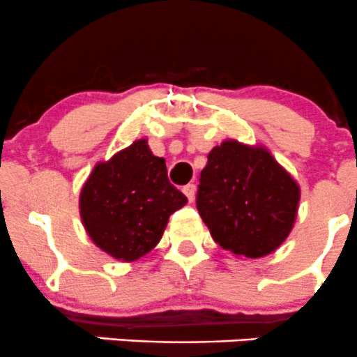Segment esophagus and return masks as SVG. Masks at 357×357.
<instances>
[{
    "label": "esophagus",
    "mask_w": 357,
    "mask_h": 357,
    "mask_svg": "<svg viewBox=\"0 0 357 357\" xmlns=\"http://www.w3.org/2000/svg\"><path fill=\"white\" fill-rule=\"evenodd\" d=\"M195 192H197L195 185H186L185 188H183V193H185V195H186V199H188L190 202H193V200H195Z\"/></svg>",
    "instance_id": "esophagus-1"
}]
</instances>
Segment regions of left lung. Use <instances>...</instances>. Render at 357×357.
Instances as JSON below:
<instances>
[{"label":"left lung","mask_w":357,"mask_h":357,"mask_svg":"<svg viewBox=\"0 0 357 357\" xmlns=\"http://www.w3.org/2000/svg\"><path fill=\"white\" fill-rule=\"evenodd\" d=\"M298 200L297 181L261 145L226 139L200 172L199 214L215 243L240 257H264L282 245Z\"/></svg>","instance_id":"obj_1"}]
</instances>
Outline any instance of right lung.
Returning a JSON list of instances; mask_svg holds the SVG:
<instances>
[{"label":"right lung","mask_w":357,"mask_h":357,"mask_svg":"<svg viewBox=\"0 0 357 357\" xmlns=\"http://www.w3.org/2000/svg\"><path fill=\"white\" fill-rule=\"evenodd\" d=\"M188 202L169 183L167 167L146 139L98 162L82 185L79 212L96 247L132 262L160 242L169 215Z\"/></svg>","instance_id":"add662e5"}]
</instances>
